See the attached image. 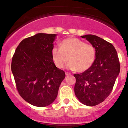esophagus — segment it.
Instances as JSON below:
<instances>
[{"instance_id":"esophagus-1","label":"esophagus","mask_w":128,"mask_h":128,"mask_svg":"<svg viewBox=\"0 0 128 128\" xmlns=\"http://www.w3.org/2000/svg\"><path fill=\"white\" fill-rule=\"evenodd\" d=\"M65 73H66V76H69V75H70V74H71L70 73L67 72H66Z\"/></svg>"}]
</instances>
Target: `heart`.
I'll return each mask as SVG.
<instances>
[{
    "mask_svg": "<svg viewBox=\"0 0 128 128\" xmlns=\"http://www.w3.org/2000/svg\"><path fill=\"white\" fill-rule=\"evenodd\" d=\"M52 57L55 65L62 68L68 61L67 68L78 72L88 70L96 59V50L91 44L73 37L61 42L60 48L55 47L52 50Z\"/></svg>",
    "mask_w": 128,
    "mask_h": 128,
    "instance_id": "obj_1",
    "label": "heart"
}]
</instances>
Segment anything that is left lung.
Wrapping results in <instances>:
<instances>
[{
	"mask_svg": "<svg viewBox=\"0 0 128 128\" xmlns=\"http://www.w3.org/2000/svg\"><path fill=\"white\" fill-rule=\"evenodd\" d=\"M81 37L95 47L96 59L88 70L74 74V93L82 104L92 106L104 102L112 92L120 73V62L117 51L111 43L93 35Z\"/></svg>",
	"mask_w": 128,
	"mask_h": 128,
	"instance_id": "obj_1",
	"label": "left lung"
}]
</instances>
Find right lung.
<instances>
[{"instance_id": "1", "label": "right lung", "mask_w": 128, "mask_h": 128, "mask_svg": "<svg viewBox=\"0 0 128 128\" xmlns=\"http://www.w3.org/2000/svg\"><path fill=\"white\" fill-rule=\"evenodd\" d=\"M56 34L39 33L20 42L13 55L11 70L16 88L34 106L49 105L58 95L65 72L53 61L52 50Z\"/></svg>"}]
</instances>
